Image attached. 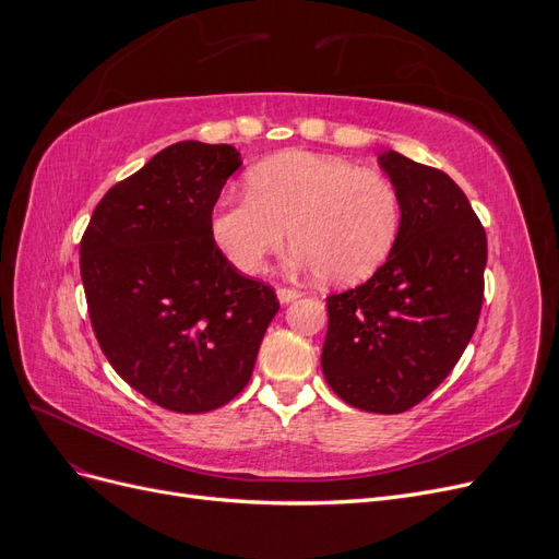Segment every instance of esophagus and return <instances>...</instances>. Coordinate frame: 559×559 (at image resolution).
<instances>
[{"label":"esophagus","instance_id":"1","mask_svg":"<svg viewBox=\"0 0 559 559\" xmlns=\"http://www.w3.org/2000/svg\"><path fill=\"white\" fill-rule=\"evenodd\" d=\"M296 298H300L298 289H289V286H280V289H277V300L280 302H292Z\"/></svg>","mask_w":559,"mask_h":559}]
</instances>
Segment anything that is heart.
<instances>
[{
	"mask_svg": "<svg viewBox=\"0 0 559 559\" xmlns=\"http://www.w3.org/2000/svg\"><path fill=\"white\" fill-rule=\"evenodd\" d=\"M401 230L394 183L357 163L286 151L249 173V193L224 198L212 216L216 245L257 275L292 235L289 267L331 284H359L389 259Z\"/></svg>",
	"mask_w": 559,
	"mask_h": 559,
	"instance_id": "obj_1",
	"label": "heart"
}]
</instances>
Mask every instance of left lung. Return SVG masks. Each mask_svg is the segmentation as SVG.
Here are the masks:
<instances>
[{
  "label": "left lung",
  "mask_w": 559,
  "mask_h": 559,
  "mask_svg": "<svg viewBox=\"0 0 559 559\" xmlns=\"http://www.w3.org/2000/svg\"><path fill=\"white\" fill-rule=\"evenodd\" d=\"M378 160L401 200V230L373 277L326 298L321 370L354 408L396 415L450 376L476 331L487 238L445 173L396 151Z\"/></svg>",
  "instance_id": "8db88e82"
}]
</instances>
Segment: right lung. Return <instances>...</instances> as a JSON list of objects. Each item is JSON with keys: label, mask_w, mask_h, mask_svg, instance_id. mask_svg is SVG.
I'll use <instances>...</instances> for the list:
<instances>
[{"label": "right lung", "mask_w": 559, "mask_h": 559, "mask_svg": "<svg viewBox=\"0 0 559 559\" xmlns=\"http://www.w3.org/2000/svg\"><path fill=\"white\" fill-rule=\"evenodd\" d=\"M242 165L230 144L177 142L97 202L81 280L99 347L160 408H222L247 386L280 302L214 242L212 212Z\"/></svg>", "instance_id": "right-lung-1"}]
</instances>
